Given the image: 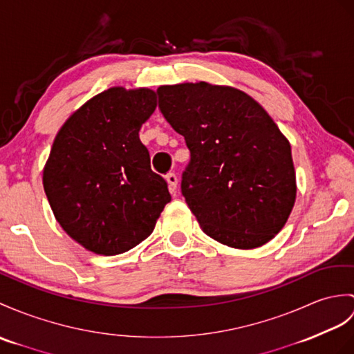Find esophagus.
Returning <instances> with one entry per match:
<instances>
[{"label": "esophagus", "instance_id": "obj_1", "mask_svg": "<svg viewBox=\"0 0 354 354\" xmlns=\"http://www.w3.org/2000/svg\"><path fill=\"white\" fill-rule=\"evenodd\" d=\"M166 180L169 184V190L171 193H175L176 188H178V176L174 174V171H169V174L166 175Z\"/></svg>", "mask_w": 354, "mask_h": 354}]
</instances>
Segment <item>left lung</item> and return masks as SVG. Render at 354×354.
<instances>
[{"mask_svg":"<svg viewBox=\"0 0 354 354\" xmlns=\"http://www.w3.org/2000/svg\"><path fill=\"white\" fill-rule=\"evenodd\" d=\"M157 93L164 119L190 149L180 192L202 231L235 249L268 243L297 192L291 146L273 119L232 87L201 81Z\"/></svg>","mask_w":354,"mask_h":354,"instance_id":"obj_1","label":"left lung"}]
</instances>
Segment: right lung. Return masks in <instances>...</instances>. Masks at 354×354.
Returning a JSON list of instances; mask_svg holds the SVG:
<instances>
[{
  "instance_id": "1",
  "label": "right lung",
  "mask_w": 354,
  "mask_h": 354,
  "mask_svg": "<svg viewBox=\"0 0 354 354\" xmlns=\"http://www.w3.org/2000/svg\"><path fill=\"white\" fill-rule=\"evenodd\" d=\"M155 106L149 88L111 87L73 113L54 140L45 193L64 232L90 252L111 257L136 248L170 202L138 138Z\"/></svg>"
}]
</instances>
